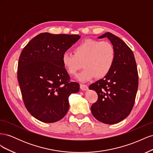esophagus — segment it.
<instances>
[{"instance_id": "obj_1", "label": "esophagus", "mask_w": 153, "mask_h": 153, "mask_svg": "<svg viewBox=\"0 0 153 153\" xmlns=\"http://www.w3.org/2000/svg\"><path fill=\"white\" fill-rule=\"evenodd\" d=\"M80 89L82 91H86L88 89V86L85 84H80Z\"/></svg>"}]
</instances>
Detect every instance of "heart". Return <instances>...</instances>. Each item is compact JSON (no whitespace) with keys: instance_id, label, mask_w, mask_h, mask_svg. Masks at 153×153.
<instances>
[{"instance_id":"1","label":"heart","mask_w":153,"mask_h":153,"mask_svg":"<svg viewBox=\"0 0 153 153\" xmlns=\"http://www.w3.org/2000/svg\"><path fill=\"white\" fill-rule=\"evenodd\" d=\"M115 58V49L110 43L89 39L76 45L74 53H64L62 62L71 75H76L84 64L85 69L78 75V79L85 82L95 76L103 78L107 75L113 67Z\"/></svg>"}]
</instances>
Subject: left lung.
I'll list each match as a JSON object with an SVG mask.
<instances>
[{
  "label": "left lung",
  "mask_w": 153,
  "mask_h": 153,
  "mask_svg": "<svg viewBox=\"0 0 153 153\" xmlns=\"http://www.w3.org/2000/svg\"><path fill=\"white\" fill-rule=\"evenodd\" d=\"M107 38L115 52L113 67L102 79L89 85L98 100L91 106V112L99 121L113 124L128 116L135 104L138 75L132 50L124 41L110 32L98 38Z\"/></svg>",
  "instance_id": "left-lung-1"
}]
</instances>
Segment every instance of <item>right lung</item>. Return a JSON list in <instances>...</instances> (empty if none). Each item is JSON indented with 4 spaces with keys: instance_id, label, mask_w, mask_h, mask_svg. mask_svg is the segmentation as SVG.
I'll use <instances>...</instances> for the list:
<instances>
[{
    "instance_id": "obj_1",
    "label": "right lung",
    "mask_w": 153,
    "mask_h": 153,
    "mask_svg": "<svg viewBox=\"0 0 153 153\" xmlns=\"http://www.w3.org/2000/svg\"><path fill=\"white\" fill-rule=\"evenodd\" d=\"M79 35L41 33L31 39L20 55L17 78L25 106L39 121L52 123L67 114L71 93L79 91L63 66V54Z\"/></svg>"
}]
</instances>
